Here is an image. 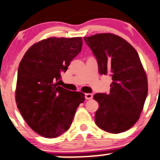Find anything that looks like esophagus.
Wrapping results in <instances>:
<instances>
[{"label": "esophagus", "mask_w": 160, "mask_h": 160, "mask_svg": "<svg viewBox=\"0 0 160 160\" xmlns=\"http://www.w3.org/2000/svg\"><path fill=\"white\" fill-rule=\"evenodd\" d=\"M93 95L92 93H86V100H91L92 98Z\"/></svg>", "instance_id": "obj_1"}]
</instances>
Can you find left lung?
Listing matches in <instances>:
<instances>
[{
	"instance_id": "left-lung-1",
	"label": "left lung",
	"mask_w": 160,
	"mask_h": 160,
	"mask_svg": "<svg viewBox=\"0 0 160 160\" xmlns=\"http://www.w3.org/2000/svg\"><path fill=\"white\" fill-rule=\"evenodd\" d=\"M84 40L92 50L100 74L112 76L110 92L97 93L95 122L112 133L127 131L137 122L148 94V80L138 53L113 33H97Z\"/></svg>"
}]
</instances>
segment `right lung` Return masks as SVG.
<instances>
[{"label":"right lung","mask_w":160,"mask_h":160,"mask_svg":"<svg viewBox=\"0 0 160 160\" xmlns=\"http://www.w3.org/2000/svg\"><path fill=\"white\" fill-rule=\"evenodd\" d=\"M82 47L80 37L49 38L32 45L19 63L16 104L27 125L41 136L54 138L67 131L84 102V93L63 89L58 82Z\"/></svg>","instance_id":"right-lung-1"}]
</instances>
